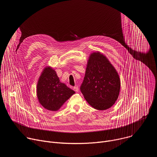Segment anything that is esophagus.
Wrapping results in <instances>:
<instances>
[{"label": "esophagus", "instance_id": "obj_1", "mask_svg": "<svg viewBox=\"0 0 157 157\" xmlns=\"http://www.w3.org/2000/svg\"><path fill=\"white\" fill-rule=\"evenodd\" d=\"M73 89H74V91H76V93H78V92L79 91V88H78V87H77V86L74 87H73Z\"/></svg>", "mask_w": 157, "mask_h": 157}]
</instances>
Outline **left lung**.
I'll return each instance as SVG.
<instances>
[{"label": "left lung", "mask_w": 157, "mask_h": 157, "mask_svg": "<svg viewBox=\"0 0 157 157\" xmlns=\"http://www.w3.org/2000/svg\"><path fill=\"white\" fill-rule=\"evenodd\" d=\"M121 90L119 74L107 58L99 52L89 56L81 91L88 104L97 110L113 106Z\"/></svg>", "instance_id": "8db88e82"}]
</instances>
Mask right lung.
Wrapping results in <instances>:
<instances>
[{
  "label": "right lung",
  "mask_w": 157,
  "mask_h": 157,
  "mask_svg": "<svg viewBox=\"0 0 157 157\" xmlns=\"http://www.w3.org/2000/svg\"><path fill=\"white\" fill-rule=\"evenodd\" d=\"M75 92L60 81L56 71L46 66L41 72L36 85L39 103L51 111H57Z\"/></svg>",
  "instance_id": "obj_1"
}]
</instances>
